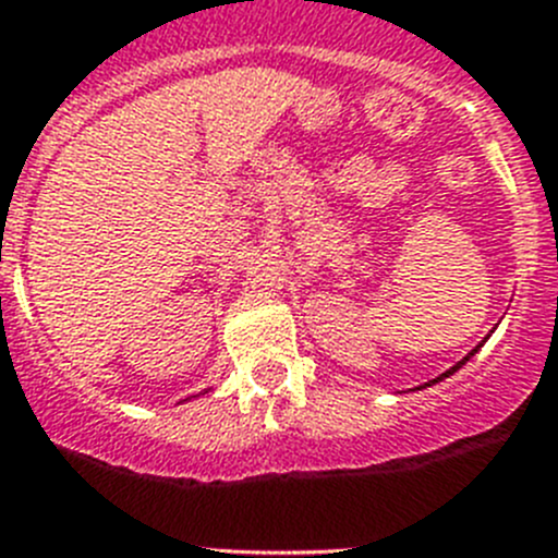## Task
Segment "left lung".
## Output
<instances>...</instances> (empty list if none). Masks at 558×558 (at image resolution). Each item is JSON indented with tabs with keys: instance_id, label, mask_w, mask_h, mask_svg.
<instances>
[{
	"instance_id": "8db88e82",
	"label": "left lung",
	"mask_w": 558,
	"mask_h": 558,
	"mask_svg": "<svg viewBox=\"0 0 558 558\" xmlns=\"http://www.w3.org/2000/svg\"><path fill=\"white\" fill-rule=\"evenodd\" d=\"M477 349H481V347H475V349H472V352H470V354H466V357H463V360H458V363H456V366H452V368H450V372H445V374H441V377L430 379V383H427V386H433V383H441V379H445V377H450V374H456V372H458V368H461V366H463V363H466V360H470V357H472V354H475V352H477Z\"/></svg>"
}]
</instances>
